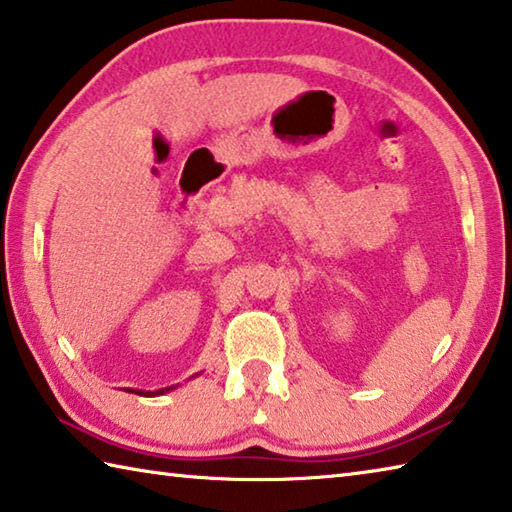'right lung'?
I'll list each match as a JSON object with an SVG mask.
<instances>
[{
  "label": "right lung",
  "instance_id": "add662e5",
  "mask_svg": "<svg viewBox=\"0 0 512 512\" xmlns=\"http://www.w3.org/2000/svg\"><path fill=\"white\" fill-rule=\"evenodd\" d=\"M175 386H168V388H159V390H130V393L135 395H144V397H155V395H164L168 390H173Z\"/></svg>",
  "mask_w": 512,
  "mask_h": 512
}]
</instances>
